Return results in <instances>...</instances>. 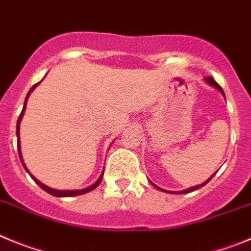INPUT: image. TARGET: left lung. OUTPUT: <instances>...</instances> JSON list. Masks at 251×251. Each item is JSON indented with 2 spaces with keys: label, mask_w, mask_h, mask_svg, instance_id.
<instances>
[{
  "label": "left lung",
  "mask_w": 251,
  "mask_h": 251,
  "mask_svg": "<svg viewBox=\"0 0 251 251\" xmlns=\"http://www.w3.org/2000/svg\"><path fill=\"white\" fill-rule=\"evenodd\" d=\"M205 81H206L207 83H210V85H211V86H214V87H215V89H218L219 91H220L221 94H223V95H224V96H225V94H224V90L221 89V86H220V85H219V83L216 82V81L214 80L213 77H210V76H209V77H206V78H205ZM214 175H215V174H214ZM214 175H213V176H214ZM213 176H211V177H210V179L207 180V181L202 182L201 185H198V186L190 187V189H187V190H184V191H176V193H177V194H186V193H191V191H194V190H198L199 187L204 186V185H206L207 182L210 181V180L213 179ZM152 185H153V184H152ZM153 186H155V187H157V189H159V190H162V189H160V187H159V186H156V185H153ZM162 191H165V193H169V191H166V190H162ZM170 193H171V191H170ZM173 193H174V191H173Z\"/></svg>",
  "instance_id": "8db88e82"
}]
</instances>
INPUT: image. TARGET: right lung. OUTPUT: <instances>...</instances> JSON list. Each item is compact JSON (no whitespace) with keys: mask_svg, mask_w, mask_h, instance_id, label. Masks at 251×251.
I'll return each mask as SVG.
<instances>
[{"mask_svg":"<svg viewBox=\"0 0 251 251\" xmlns=\"http://www.w3.org/2000/svg\"><path fill=\"white\" fill-rule=\"evenodd\" d=\"M36 86H37V83H35V85H33V86L31 87V90H30V91H28V94H27V96H26V100H25L24 109H22L21 114H20V116H19V120H17V127H16V134H17V149H19V155H20V160H21L22 165H24V168L26 169V171H27V173H28V170H27V168H26V166H25L24 161H22L21 151H20V123H21V119H22V116H24L25 109H26L27 99H28V96H30L31 91H32V90L35 89ZM28 174H30V173H28ZM30 175H31V174H30ZM102 176H103V174H102V175L100 176V179H99L98 181L95 182L94 185H91V186L86 187V189H82V190H55V189H51V187L46 186V185H44V184H42V182H40V181H38V180H37V179H35V177H33L32 175H31V177H32V179L35 180V182H36V184H37L38 186L41 187V189H44V190L46 191V193L51 194V195H53V196H58V198H64V196H76V195H82V194H86V193H89V191L94 190L95 187H98V186H99V184H100V182H101V180H102Z\"/></svg>","mask_w":251,"mask_h":251,"instance_id":"right-lung-1","label":"right lung"}]
</instances>
